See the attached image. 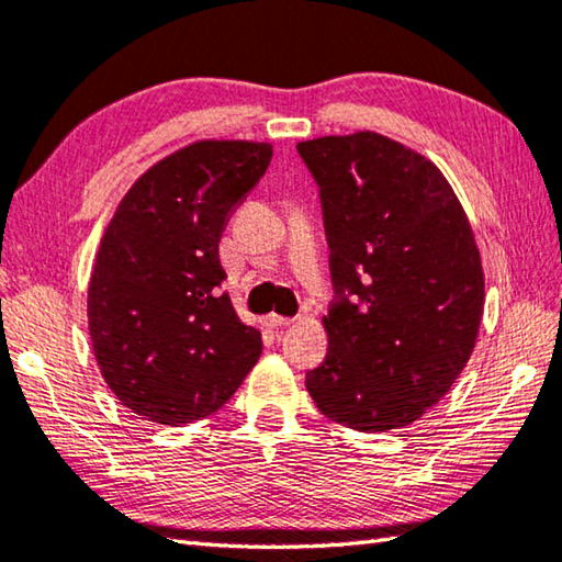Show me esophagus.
I'll list each match as a JSON object with an SVG mask.
<instances>
[{
  "instance_id": "esophagus-1",
  "label": "esophagus",
  "mask_w": 562,
  "mask_h": 562,
  "mask_svg": "<svg viewBox=\"0 0 562 562\" xmlns=\"http://www.w3.org/2000/svg\"><path fill=\"white\" fill-rule=\"evenodd\" d=\"M265 325H268L270 329H278V327L292 325V319L290 317H282V315H268V317H265Z\"/></svg>"
}]
</instances>
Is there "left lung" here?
<instances>
[{"label":"left lung","instance_id":"8db88e82","mask_svg":"<svg viewBox=\"0 0 562 562\" xmlns=\"http://www.w3.org/2000/svg\"><path fill=\"white\" fill-rule=\"evenodd\" d=\"M297 154L319 188L335 288L307 392L349 429H402L441 402L479 337L469 217L431 160L379 133L302 140Z\"/></svg>","mask_w":562,"mask_h":562}]
</instances>
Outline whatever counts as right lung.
Here are the masks:
<instances>
[{
	"instance_id": "add662e5",
	"label": "right lung",
	"mask_w": 562,
	"mask_h": 562,
	"mask_svg": "<svg viewBox=\"0 0 562 562\" xmlns=\"http://www.w3.org/2000/svg\"><path fill=\"white\" fill-rule=\"evenodd\" d=\"M270 158V144L201 140L146 170L111 217L89 331L103 379L133 414L166 426L211 416L260 359V331L221 290V235Z\"/></svg>"
}]
</instances>
